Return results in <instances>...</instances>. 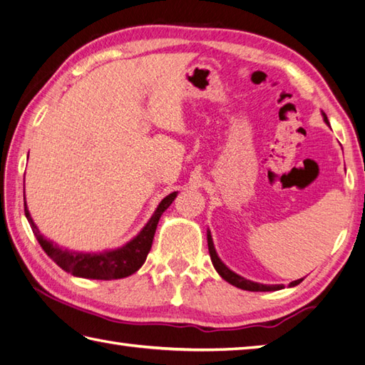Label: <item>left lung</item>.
Wrapping results in <instances>:
<instances>
[{
	"mask_svg": "<svg viewBox=\"0 0 365 365\" xmlns=\"http://www.w3.org/2000/svg\"><path fill=\"white\" fill-rule=\"evenodd\" d=\"M322 115H323L324 123L329 124L328 116L324 115V111H322ZM206 236H207V249H210L211 262H212V264H214V267H215V271H217L219 276H220L222 279H224V280H227L228 284H232V285H235V287H237V288H241V289H247V292H277V289L284 288V285H264V284H258V282L247 280V279L241 277L240 274L233 272L224 262H222V259H220L219 255H217V252H215L214 242H212V236H211L210 230H207ZM301 282H302V279H297V280L292 282V284H289L288 287H296V285H299Z\"/></svg>",
	"mask_w": 365,
	"mask_h": 365,
	"instance_id": "left-lung-1",
	"label": "left lung"
}]
</instances>
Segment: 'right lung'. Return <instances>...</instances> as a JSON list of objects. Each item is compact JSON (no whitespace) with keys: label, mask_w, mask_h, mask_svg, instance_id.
<instances>
[{"label":"right lung","mask_w":365,"mask_h":365,"mask_svg":"<svg viewBox=\"0 0 365 365\" xmlns=\"http://www.w3.org/2000/svg\"><path fill=\"white\" fill-rule=\"evenodd\" d=\"M178 192H172L170 195L162 200L159 206L155 207L151 219L148 224L140 230V233L132 237L129 242H125L123 247L110 249L103 252H76L69 249L59 247L53 241L47 240L46 236L41 235L39 228L31 219V214L28 211L25 202V215L31 225L36 240L39 241L43 252L53 259V262L64 269L66 272L72 274L76 277L83 279H96V280H111V279H123L132 276L137 272L141 264L150 254L155 228H158L160 215L165 212L167 207L175 202Z\"/></svg>","instance_id":"1"}]
</instances>
